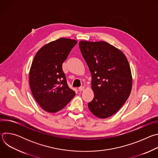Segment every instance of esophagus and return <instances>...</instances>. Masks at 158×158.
<instances>
[{"instance_id":"esophagus-1","label":"esophagus","mask_w":158,"mask_h":158,"mask_svg":"<svg viewBox=\"0 0 158 158\" xmlns=\"http://www.w3.org/2000/svg\"><path fill=\"white\" fill-rule=\"evenodd\" d=\"M84 89H85V87H84V86H81V87H79V91H84Z\"/></svg>"}]
</instances>
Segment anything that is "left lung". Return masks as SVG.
Masks as SVG:
<instances>
[{"instance_id":"obj_1","label":"left lung","mask_w":158,"mask_h":158,"mask_svg":"<svg viewBox=\"0 0 158 158\" xmlns=\"http://www.w3.org/2000/svg\"><path fill=\"white\" fill-rule=\"evenodd\" d=\"M79 45L91 74L94 93L88 107L96 117L107 118L120 109L130 95L129 64L121 51L106 42L81 40Z\"/></svg>"}]
</instances>
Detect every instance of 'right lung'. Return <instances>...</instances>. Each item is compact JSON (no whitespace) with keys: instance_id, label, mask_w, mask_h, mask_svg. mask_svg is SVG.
<instances>
[{"instance_id":"obj_1","label":"right lung","mask_w":158,"mask_h":158,"mask_svg":"<svg viewBox=\"0 0 158 158\" xmlns=\"http://www.w3.org/2000/svg\"><path fill=\"white\" fill-rule=\"evenodd\" d=\"M77 42L60 38L42 47L33 59L30 87L37 102L46 112L53 113L61 110L76 95L67 85L62 63Z\"/></svg>"}]
</instances>
